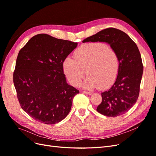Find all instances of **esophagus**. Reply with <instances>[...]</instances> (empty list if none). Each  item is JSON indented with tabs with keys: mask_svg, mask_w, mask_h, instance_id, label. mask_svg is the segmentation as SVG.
<instances>
[{
	"mask_svg": "<svg viewBox=\"0 0 156 156\" xmlns=\"http://www.w3.org/2000/svg\"><path fill=\"white\" fill-rule=\"evenodd\" d=\"M83 93L85 94H88V95H91L92 92H87V91H83Z\"/></svg>",
	"mask_w": 156,
	"mask_h": 156,
	"instance_id": "1",
	"label": "esophagus"
}]
</instances>
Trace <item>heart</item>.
<instances>
[{
  "label": "heart",
  "instance_id": "b5f03b06",
  "mask_svg": "<svg viewBox=\"0 0 156 156\" xmlns=\"http://www.w3.org/2000/svg\"><path fill=\"white\" fill-rule=\"evenodd\" d=\"M63 61L64 72L69 83L77 86L87 73L82 87L86 89L111 86L116 79L120 61L116 52L108 45L94 42L81 45Z\"/></svg>",
  "mask_w": 156,
  "mask_h": 156
}]
</instances>
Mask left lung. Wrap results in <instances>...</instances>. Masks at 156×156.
I'll list each match as a JSON object with an SVG mask.
<instances>
[{"instance_id":"8db88e82","label":"left lung","mask_w":156,"mask_h":156,"mask_svg":"<svg viewBox=\"0 0 156 156\" xmlns=\"http://www.w3.org/2000/svg\"><path fill=\"white\" fill-rule=\"evenodd\" d=\"M104 42L119 55L120 69L111 87L101 92L102 101L97 107L101 115L116 117L125 114L136 103L139 94L143 66L139 50L131 37L120 30L108 28L83 41Z\"/></svg>"}]
</instances>
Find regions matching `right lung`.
I'll use <instances>...</instances> for the list:
<instances>
[{
    "label": "right lung",
    "mask_w": 156,
    "mask_h": 156,
    "mask_svg": "<svg viewBox=\"0 0 156 156\" xmlns=\"http://www.w3.org/2000/svg\"><path fill=\"white\" fill-rule=\"evenodd\" d=\"M77 46L75 42L40 34L19 52L13 84L21 108L33 119L54 124L68 115L79 91L68 84L62 63Z\"/></svg>",
    "instance_id": "add662e5"
}]
</instances>
